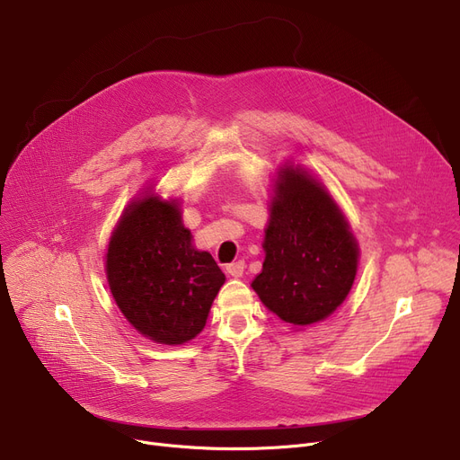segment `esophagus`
I'll list each match as a JSON object with an SVG mask.
<instances>
[{"instance_id": "34e87169", "label": "esophagus", "mask_w": 460, "mask_h": 460, "mask_svg": "<svg viewBox=\"0 0 460 460\" xmlns=\"http://www.w3.org/2000/svg\"><path fill=\"white\" fill-rule=\"evenodd\" d=\"M244 269H246L244 261H236V262H231V264H227V267H226V270H227V274L231 278H243Z\"/></svg>"}]
</instances>
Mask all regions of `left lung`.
Here are the masks:
<instances>
[{"label":"left lung","mask_w":460,"mask_h":460,"mask_svg":"<svg viewBox=\"0 0 460 460\" xmlns=\"http://www.w3.org/2000/svg\"><path fill=\"white\" fill-rule=\"evenodd\" d=\"M264 229L262 270L253 291L295 328L328 319L349 296L358 240L328 188L302 165L279 167Z\"/></svg>","instance_id":"8db88e82"}]
</instances>
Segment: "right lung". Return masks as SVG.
Here are the masks:
<instances>
[{"mask_svg":"<svg viewBox=\"0 0 460 460\" xmlns=\"http://www.w3.org/2000/svg\"><path fill=\"white\" fill-rule=\"evenodd\" d=\"M179 199L151 188L134 198L111 231L106 278L125 319L147 340L182 345L207 324L226 276L208 252L193 246Z\"/></svg>","mask_w":460,"mask_h":460,"instance_id":"1","label":"right lung"}]
</instances>
